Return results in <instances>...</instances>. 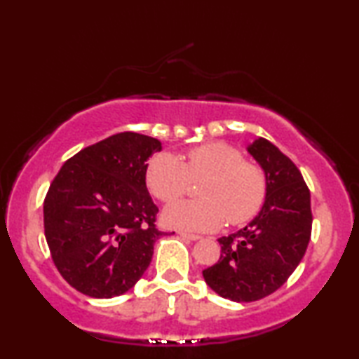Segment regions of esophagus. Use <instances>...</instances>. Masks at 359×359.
Returning a JSON list of instances; mask_svg holds the SVG:
<instances>
[{
	"mask_svg": "<svg viewBox=\"0 0 359 359\" xmlns=\"http://www.w3.org/2000/svg\"><path fill=\"white\" fill-rule=\"evenodd\" d=\"M179 236H180V238L187 239V241H198L199 239L198 234H190V233H185V231H180Z\"/></svg>",
	"mask_w": 359,
	"mask_h": 359,
	"instance_id": "34e87169",
	"label": "esophagus"
}]
</instances>
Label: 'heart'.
<instances>
[{
    "mask_svg": "<svg viewBox=\"0 0 359 359\" xmlns=\"http://www.w3.org/2000/svg\"><path fill=\"white\" fill-rule=\"evenodd\" d=\"M204 182L199 196L204 199L174 203L166 208V224L188 231H215L228 222L245 224L263 208L267 194L264 169L244 160L233 145L208 142L190 149L184 163L171 154H158L145 169L149 191L161 203H172L190 190L191 180Z\"/></svg>",
    "mask_w": 359,
    "mask_h": 359,
    "instance_id": "b5f03b06",
    "label": "heart"
}]
</instances>
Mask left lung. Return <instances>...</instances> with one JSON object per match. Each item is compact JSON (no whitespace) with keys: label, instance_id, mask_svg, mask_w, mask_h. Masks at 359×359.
<instances>
[{"label":"left lung","instance_id":"obj_1","mask_svg":"<svg viewBox=\"0 0 359 359\" xmlns=\"http://www.w3.org/2000/svg\"><path fill=\"white\" fill-rule=\"evenodd\" d=\"M248 151L266 172V201L244 229L218 239L220 258L203 271L205 283L234 302L263 299L280 288L301 263L312 234L311 191L299 169L264 137Z\"/></svg>","mask_w":359,"mask_h":359}]
</instances>
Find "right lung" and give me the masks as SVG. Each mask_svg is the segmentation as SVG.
<instances>
[{"mask_svg":"<svg viewBox=\"0 0 359 359\" xmlns=\"http://www.w3.org/2000/svg\"><path fill=\"white\" fill-rule=\"evenodd\" d=\"M155 137L125 131L77 151L44 199V234L53 264L72 288L92 297L120 296L147 269L158 208L145 187Z\"/></svg>","mask_w":359,"mask_h":359,"instance_id":"right-lung-1","label":"right lung"}]
</instances>
